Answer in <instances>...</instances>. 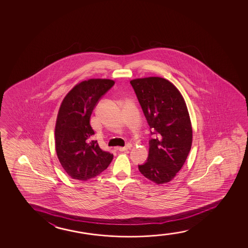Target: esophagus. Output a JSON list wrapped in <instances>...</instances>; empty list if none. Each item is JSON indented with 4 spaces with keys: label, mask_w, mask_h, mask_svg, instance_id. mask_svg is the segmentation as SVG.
Instances as JSON below:
<instances>
[{
    "label": "esophagus",
    "mask_w": 248,
    "mask_h": 248,
    "mask_svg": "<svg viewBox=\"0 0 248 248\" xmlns=\"http://www.w3.org/2000/svg\"><path fill=\"white\" fill-rule=\"evenodd\" d=\"M131 148V145H126L125 146H124V147H119L118 150H119V152H125L127 150L130 149Z\"/></svg>",
    "instance_id": "obj_1"
}]
</instances>
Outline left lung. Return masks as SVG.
<instances>
[{"label": "left lung", "instance_id": "8db88e82", "mask_svg": "<svg viewBox=\"0 0 248 248\" xmlns=\"http://www.w3.org/2000/svg\"><path fill=\"white\" fill-rule=\"evenodd\" d=\"M150 126L149 154L140 172L159 185L170 182L190 153L192 129L183 96L174 85L159 77L130 81Z\"/></svg>", "mask_w": 248, "mask_h": 248}]
</instances>
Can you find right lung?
<instances>
[{
    "instance_id": "obj_1",
    "label": "right lung",
    "mask_w": 248,
    "mask_h": 248,
    "mask_svg": "<svg viewBox=\"0 0 248 248\" xmlns=\"http://www.w3.org/2000/svg\"><path fill=\"white\" fill-rule=\"evenodd\" d=\"M114 85L111 79L92 78L75 85L62 102L55 129L56 151L68 175L78 180L97 176L113 155L100 148L90 119L102 96Z\"/></svg>"
}]
</instances>
